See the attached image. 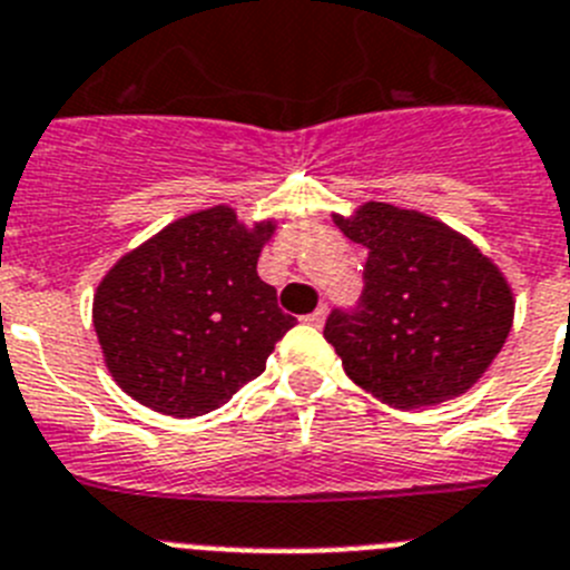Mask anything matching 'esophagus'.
Segmentation results:
<instances>
[{
	"instance_id": "obj_1",
	"label": "esophagus",
	"mask_w": 570,
	"mask_h": 570,
	"mask_svg": "<svg viewBox=\"0 0 570 570\" xmlns=\"http://www.w3.org/2000/svg\"><path fill=\"white\" fill-rule=\"evenodd\" d=\"M304 321L309 323V326H323V321H326V306H317V309L312 312V315H306Z\"/></svg>"
}]
</instances>
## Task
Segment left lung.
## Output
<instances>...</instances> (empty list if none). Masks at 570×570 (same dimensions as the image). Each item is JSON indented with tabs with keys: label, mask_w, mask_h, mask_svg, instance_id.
Masks as SVG:
<instances>
[{
	"label": "left lung",
	"mask_w": 570,
	"mask_h": 570,
	"mask_svg": "<svg viewBox=\"0 0 570 570\" xmlns=\"http://www.w3.org/2000/svg\"><path fill=\"white\" fill-rule=\"evenodd\" d=\"M332 222L368 249L361 309H335L323 330L348 377L394 409L469 392L514 323L500 266L420 209L366 202Z\"/></svg>",
	"instance_id": "8db88e82"
}]
</instances>
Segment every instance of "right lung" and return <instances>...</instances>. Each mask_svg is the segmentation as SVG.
<instances>
[{
    "label": "right lung",
    "instance_id": "right-lung-1",
    "mask_svg": "<svg viewBox=\"0 0 570 570\" xmlns=\"http://www.w3.org/2000/svg\"><path fill=\"white\" fill-rule=\"evenodd\" d=\"M275 218L240 222L233 207L198 209L110 266L94 295V330L121 392L158 414L198 417L266 368L295 326L258 278Z\"/></svg>",
    "mask_w": 570,
    "mask_h": 570
}]
</instances>
